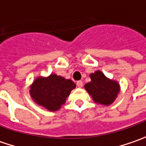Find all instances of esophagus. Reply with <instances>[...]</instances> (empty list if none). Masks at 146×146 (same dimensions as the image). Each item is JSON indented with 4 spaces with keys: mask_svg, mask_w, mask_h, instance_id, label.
Listing matches in <instances>:
<instances>
[{
    "mask_svg": "<svg viewBox=\"0 0 146 146\" xmlns=\"http://www.w3.org/2000/svg\"><path fill=\"white\" fill-rule=\"evenodd\" d=\"M76 85H77L79 88H82L83 87V82H82L81 80L77 81V83H76Z\"/></svg>",
    "mask_w": 146,
    "mask_h": 146,
    "instance_id": "obj_1",
    "label": "esophagus"
}]
</instances>
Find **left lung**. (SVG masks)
Here are the masks:
<instances>
[{"instance_id":"8db88e82","label":"left lung","mask_w":146,"mask_h":146,"mask_svg":"<svg viewBox=\"0 0 146 146\" xmlns=\"http://www.w3.org/2000/svg\"><path fill=\"white\" fill-rule=\"evenodd\" d=\"M91 82L84 85L87 92L95 102L109 106L115 100L119 92V84L106 78L102 71H96L90 75Z\"/></svg>"}]
</instances>
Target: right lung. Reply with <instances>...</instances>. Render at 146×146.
I'll use <instances>...</instances> for the list:
<instances>
[{
	"mask_svg": "<svg viewBox=\"0 0 146 146\" xmlns=\"http://www.w3.org/2000/svg\"><path fill=\"white\" fill-rule=\"evenodd\" d=\"M76 84L70 80L52 74L48 77H38L30 88L32 99L50 111H56L65 103Z\"/></svg>",
	"mask_w": 146,
	"mask_h": 146,
	"instance_id": "right-lung-1",
	"label": "right lung"
}]
</instances>
